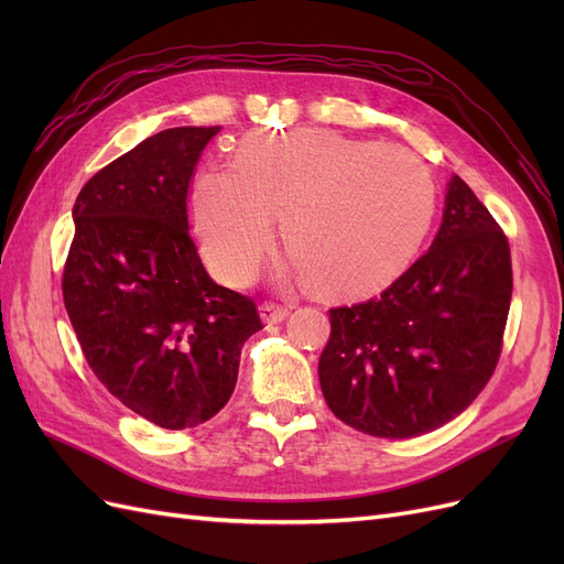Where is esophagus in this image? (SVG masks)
Listing matches in <instances>:
<instances>
[{"instance_id": "obj_1", "label": "esophagus", "mask_w": 564, "mask_h": 564, "mask_svg": "<svg viewBox=\"0 0 564 564\" xmlns=\"http://www.w3.org/2000/svg\"><path fill=\"white\" fill-rule=\"evenodd\" d=\"M292 308H294L292 303L265 301V303L261 305V315H263V319H265V322H270V324H278V322H282L289 313H292Z\"/></svg>"}]
</instances>
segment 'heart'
I'll return each instance as SVG.
<instances>
[{
	"instance_id": "heart-1",
	"label": "heart",
	"mask_w": 564,
	"mask_h": 564,
	"mask_svg": "<svg viewBox=\"0 0 564 564\" xmlns=\"http://www.w3.org/2000/svg\"><path fill=\"white\" fill-rule=\"evenodd\" d=\"M191 212L216 275L242 286L275 240L286 272L324 294L360 296L395 280L437 212L433 172L412 150L327 129L251 133L237 162L202 169Z\"/></svg>"
}]
</instances>
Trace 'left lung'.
Segmentation results:
<instances>
[{
    "label": "left lung",
    "mask_w": 564,
    "mask_h": 564,
    "mask_svg": "<svg viewBox=\"0 0 564 564\" xmlns=\"http://www.w3.org/2000/svg\"><path fill=\"white\" fill-rule=\"evenodd\" d=\"M510 294L508 237L454 176L431 249L381 296L329 311L317 371L334 416L388 440L458 416L497 369Z\"/></svg>",
    "instance_id": "8db88e82"
}]
</instances>
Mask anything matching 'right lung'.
Instances as JSON below:
<instances>
[{
    "mask_svg": "<svg viewBox=\"0 0 564 564\" xmlns=\"http://www.w3.org/2000/svg\"><path fill=\"white\" fill-rule=\"evenodd\" d=\"M218 127L150 135L82 187L63 301L84 357L112 395L166 431L230 400L253 299L216 284L187 226V191Z\"/></svg>",
    "mask_w": 564,
    "mask_h": 564,
    "instance_id": "right-lung-1",
    "label": "right lung"
}]
</instances>
